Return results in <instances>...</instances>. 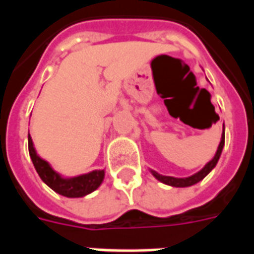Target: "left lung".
<instances>
[{
    "label": "left lung",
    "instance_id": "left-lung-1",
    "mask_svg": "<svg viewBox=\"0 0 254 254\" xmlns=\"http://www.w3.org/2000/svg\"><path fill=\"white\" fill-rule=\"evenodd\" d=\"M224 147V125H223V133H222V138H220V143H219V147L216 149V154L213 156L212 159L208 162L207 165L202 167L201 170L197 171L196 174H193L190 177H185V178H176V177H169V176H162L159 173H156L155 170H151L152 176L158 180V181L163 182L166 185H170V187L174 188H188L194 185L197 182H200L201 180H204L205 177L212 171V169L218 163L219 158H220V154H222V149Z\"/></svg>",
    "mask_w": 254,
    "mask_h": 254
}]
</instances>
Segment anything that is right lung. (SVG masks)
I'll return each instance as SVG.
<instances>
[{"instance_id": "1", "label": "right lung", "mask_w": 254, "mask_h": 254, "mask_svg": "<svg viewBox=\"0 0 254 254\" xmlns=\"http://www.w3.org/2000/svg\"><path fill=\"white\" fill-rule=\"evenodd\" d=\"M28 151H30L31 160L35 166L36 173L39 174L42 181L61 196L70 197V198L87 196L96 190L105 180V170H94L87 174L70 177V178L63 177L49 165V162L42 159L41 156L36 154L30 134H28Z\"/></svg>"}]
</instances>
